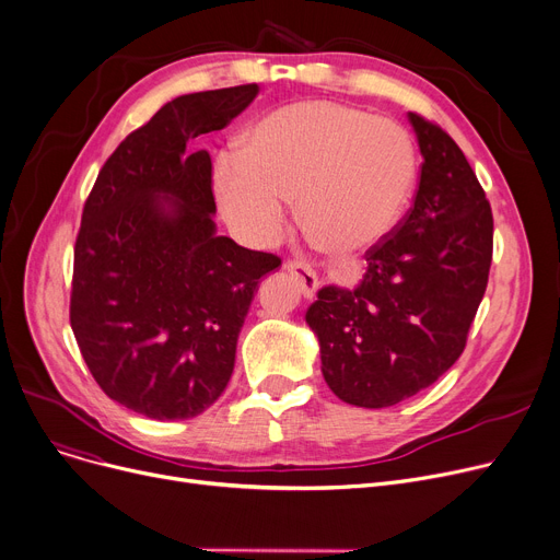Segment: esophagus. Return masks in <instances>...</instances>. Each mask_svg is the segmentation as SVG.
<instances>
[{
    "mask_svg": "<svg viewBox=\"0 0 560 560\" xmlns=\"http://www.w3.org/2000/svg\"><path fill=\"white\" fill-rule=\"evenodd\" d=\"M284 271H287L295 282H299V287H301L305 299H312L316 287H318V278H316L314 269H312L310 265H305V261L291 259V261H287V265H284Z\"/></svg>",
    "mask_w": 560,
    "mask_h": 560,
    "instance_id": "obj_1",
    "label": "esophagus"
}]
</instances>
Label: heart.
<instances>
[{
    "instance_id": "b5f03b06",
    "label": "heart",
    "mask_w": 560,
    "mask_h": 560,
    "mask_svg": "<svg viewBox=\"0 0 560 560\" xmlns=\"http://www.w3.org/2000/svg\"><path fill=\"white\" fill-rule=\"evenodd\" d=\"M413 180L416 149L400 124L335 102H301L253 124L240 160H217L214 196L248 244H273L295 199L318 246L352 255L396 228Z\"/></svg>"
}]
</instances>
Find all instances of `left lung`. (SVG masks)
I'll return each instance as SVG.
<instances>
[{
    "mask_svg": "<svg viewBox=\"0 0 560 560\" xmlns=\"http://www.w3.org/2000/svg\"><path fill=\"white\" fill-rule=\"evenodd\" d=\"M409 124L422 155L411 210L354 289L323 287L305 314L327 386L366 409L416 396L462 357L492 259L490 203L464 151L424 117Z\"/></svg>",
    "mask_w": 560,
    "mask_h": 560,
    "instance_id": "1",
    "label": "left lung"
}]
</instances>
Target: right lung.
<instances>
[{
    "mask_svg": "<svg viewBox=\"0 0 560 560\" xmlns=\"http://www.w3.org/2000/svg\"><path fill=\"white\" fill-rule=\"evenodd\" d=\"M257 83L176 96L106 160L74 246L70 323L106 396L153 420L203 413L228 386L237 337L273 253L217 235L212 160Z\"/></svg>",
    "mask_w": 560,
    "mask_h": 560,
    "instance_id": "obj_1",
    "label": "right lung"
}]
</instances>
